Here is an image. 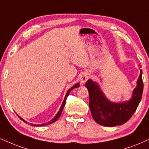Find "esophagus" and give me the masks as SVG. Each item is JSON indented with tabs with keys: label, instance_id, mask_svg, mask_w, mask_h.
Segmentation results:
<instances>
[{
	"label": "esophagus",
	"instance_id": "34e87169",
	"mask_svg": "<svg viewBox=\"0 0 149 149\" xmlns=\"http://www.w3.org/2000/svg\"><path fill=\"white\" fill-rule=\"evenodd\" d=\"M89 74H87V73H84L81 75V84H85L86 81H87V80L89 79Z\"/></svg>",
	"mask_w": 149,
	"mask_h": 149
}]
</instances>
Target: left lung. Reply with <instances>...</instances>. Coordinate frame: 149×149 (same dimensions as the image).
Listing matches in <instances>:
<instances>
[{
	"label": "left lung",
	"instance_id": "obj_1",
	"mask_svg": "<svg viewBox=\"0 0 149 149\" xmlns=\"http://www.w3.org/2000/svg\"><path fill=\"white\" fill-rule=\"evenodd\" d=\"M86 87L88 90L89 107L95 122L100 125L111 127L122 125L132 117L142 100L144 88L142 70H140L131 98L126 102H111L103 93L100 85L91 79L86 83Z\"/></svg>",
	"mask_w": 149,
	"mask_h": 149
}]
</instances>
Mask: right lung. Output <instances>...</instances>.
<instances>
[{"label": "right lung", "mask_w": 149, "mask_h": 149, "mask_svg": "<svg viewBox=\"0 0 149 149\" xmlns=\"http://www.w3.org/2000/svg\"><path fill=\"white\" fill-rule=\"evenodd\" d=\"M79 86H80L79 83H77V84H75V85L73 86L72 87L70 88V89L68 90V91H67V93H66V95H65V98H64V100H63V103H62L61 106V107H60V109H59V111H58V113H56V115H55L54 118L51 119V120L49 121V122H47V123H44V124H32V123H28V124H30V126H43L49 125V124H52V123H54V122H56V121H57V120H58V119L59 118V117H60L61 115L62 111H63V107H64V106H65V104L66 99H67L68 96V95H69L71 91H72V89H74V88H78V87H79ZM18 117H19V118L21 119V120H23L24 122H25V123H27V122H26V121H25V120H24V119H23V118H21V117H20L19 115H18Z\"/></svg>", "instance_id": "obj_1"}]
</instances>
